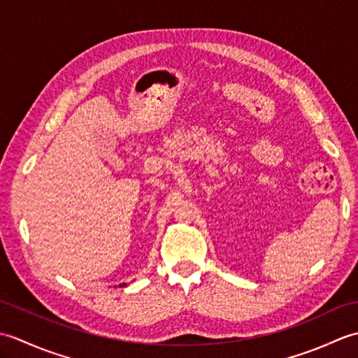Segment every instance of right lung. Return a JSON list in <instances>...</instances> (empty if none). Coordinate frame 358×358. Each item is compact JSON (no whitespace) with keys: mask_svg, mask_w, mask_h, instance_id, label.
<instances>
[{"mask_svg":"<svg viewBox=\"0 0 358 358\" xmlns=\"http://www.w3.org/2000/svg\"><path fill=\"white\" fill-rule=\"evenodd\" d=\"M123 286H124V285H123Z\"/></svg>","mask_w":358,"mask_h":358,"instance_id":"right-lung-1","label":"right lung"}]
</instances>
